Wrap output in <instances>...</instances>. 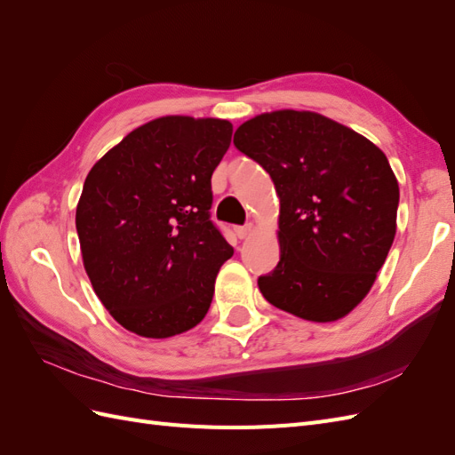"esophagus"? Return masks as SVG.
Wrapping results in <instances>:
<instances>
[{
	"label": "esophagus",
	"instance_id": "1",
	"mask_svg": "<svg viewBox=\"0 0 455 455\" xmlns=\"http://www.w3.org/2000/svg\"><path fill=\"white\" fill-rule=\"evenodd\" d=\"M235 233H237V237H239V239H246V237H251L252 233H254V224L239 226V228H235Z\"/></svg>",
	"mask_w": 455,
	"mask_h": 455
}]
</instances>
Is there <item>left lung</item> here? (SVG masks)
I'll return each mask as SVG.
<instances>
[{"mask_svg":"<svg viewBox=\"0 0 455 455\" xmlns=\"http://www.w3.org/2000/svg\"><path fill=\"white\" fill-rule=\"evenodd\" d=\"M281 201V259L258 279L271 306L332 323L370 292L396 233L398 182L383 151L315 112L277 109L235 131Z\"/></svg>","mask_w":455,"mask_h":455,"instance_id":"left-lung-1","label":"left lung"}]
</instances>
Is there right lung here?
<instances>
[{
    "instance_id": "obj_1",
    "label": "right lung",
    "mask_w": 455,
    "mask_h": 455,
    "mask_svg": "<svg viewBox=\"0 0 455 455\" xmlns=\"http://www.w3.org/2000/svg\"><path fill=\"white\" fill-rule=\"evenodd\" d=\"M226 119L167 116L94 163L76 211L96 296L129 332L171 338L197 326L233 256L211 222V178L231 144Z\"/></svg>"
}]
</instances>
